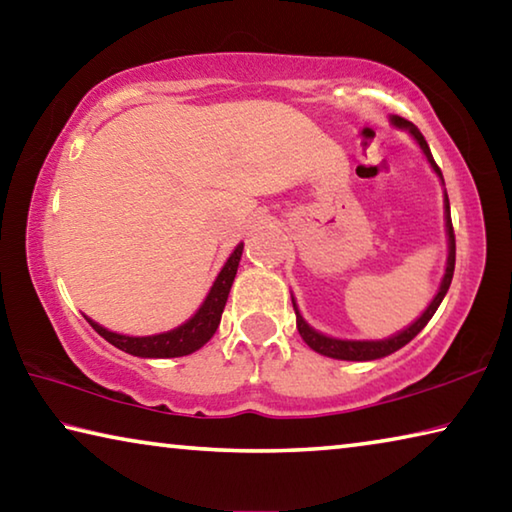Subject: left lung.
Listing matches in <instances>:
<instances>
[{
    "mask_svg": "<svg viewBox=\"0 0 512 512\" xmlns=\"http://www.w3.org/2000/svg\"><path fill=\"white\" fill-rule=\"evenodd\" d=\"M393 124L395 126H402V128H409L411 135L418 140L420 149L427 155V160L431 162V167L436 169L438 176H443L440 173V167L433 160V155L429 151V144L424 140V135L418 131V126H413L411 121H406L402 117H393ZM445 219H447V235H449V257H447V271L443 277V284H440V291L438 296L431 300V305L427 307V311L415 320L411 327H406L404 332H400L393 339H386V341H339V339H329V336L318 334L316 329H311L305 320H302L300 311L296 307V302H293V309H296V325H298V332L302 336V341H305L311 350H316L318 354H325V357H332V359H343V361H370V359H381L386 357V354H393L395 350L404 348L406 343L413 341L415 336L422 332V327L429 323L431 316L436 314V309L440 307V302H443L445 293L449 289V284H452V277H454V266H456V237H454V225H452V214H449V198L445 194Z\"/></svg>",
    "mask_w": 512,
    "mask_h": 512,
    "instance_id": "1",
    "label": "left lung"
}]
</instances>
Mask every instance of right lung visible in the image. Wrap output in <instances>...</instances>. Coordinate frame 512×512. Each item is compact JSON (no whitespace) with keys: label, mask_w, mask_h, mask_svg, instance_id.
<instances>
[{"label":"right lung","mask_w":512,"mask_h":512,"mask_svg":"<svg viewBox=\"0 0 512 512\" xmlns=\"http://www.w3.org/2000/svg\"><path fill=\"white\" fill-rule=\"evenodd\" d=\"M241 253H244V244L235 248V253L230 255L228 262L221 268L219 277H216L214 287L210 296L205 298L203 307L196 311L194 318H189L185 325L178 329H171V332L155 334V336H121L115 332H108L101 325L94 323V320L85 318L94 327V332L101 334L108 343L115 345V348L124 350L128 354H135V357H149V359H164V357H185V354H192L198 348L212 339L216 327L221 323V314L225 307V300H228V293L232 282H235L237 266Z\"/></svg>","instance_id":"obj_1"}]
</instances>
